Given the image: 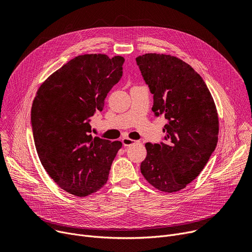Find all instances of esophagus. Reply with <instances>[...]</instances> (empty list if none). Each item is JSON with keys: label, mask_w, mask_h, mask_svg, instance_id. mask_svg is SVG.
I'll return each instance as SVG.
<instances>
[{"label": "esophagus", "mask_w": 252, "mask_h": 252, "mask_svg": "<svg viewBox=\"0 0 252 252\" xmlns=\"http://www.w3.org/2000/svg\"><path fill=\"white\" fill-rule=\"evenodd\" d=\"M122 142H123L124 146H126V147H128V146H131V145H133V144L138 143V141L131 140V139H128V138H124V139L122 140Z\"/></svg>", "instance_id": "34e87169"}]
</instances>
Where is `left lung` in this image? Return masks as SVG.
Listing matches in <instances>:
<instances>
[{
	"label": "left lung",
	"instance_id": "obj_1",
	"mask_svg": "<svg viewBox=\"0 0 252 252\" xmlns=\"http://www.w3.org/2000/svg\"><path fill=\"white\" fill-rule=\"evenodd\" d=\"M136 61L154 95L153 112L168 121L163 128L165 142L145 145L141 172L155 189L176 192L198 176L216 149L217 108L205 81L186 62L160 54Z\"/></svg>",
	"mask_w": 252,
	"mask_h": 252
}]
</instances>
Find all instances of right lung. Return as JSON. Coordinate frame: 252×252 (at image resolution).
I'll return each mask as SVG.
<instances>
[{
    "label": "right lung",
    "instance_id": "right-lung-1",
    "mask_svg": "<svg viewBox=\"0 0 252 252\" xmlns=\"http://www.w3.org/2000/svg\"><path fill=\"white\" fill-rule=\"evenodd\" d=\"M125 59L78 56L50 75L37 90L31 125L39 160L58 186L87 196L106 183L120 141L93 138L91 117L123 76Z\"/></svg>",
    "mask_w": 252,
    "mask_h": 252
}]
</instances>
